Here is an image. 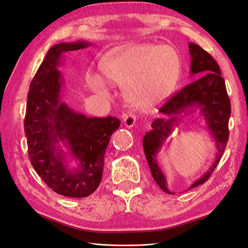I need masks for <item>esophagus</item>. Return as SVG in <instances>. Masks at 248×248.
<instances>
[{
  "instance_id": "34e87169",
  "label": "esophagus",
  "mask_w": 248,
  "mask_h": 248,
  "mask_svg": "<svg viewBox=\"0 0 248 248\" xmlns=\"http://www.w3.org/2000/svg\"><path fill=\"white\" fill-rule=\"evenodd\" d=\"M136 123V116L134 114H127L124 117V124L126 127H132Z\"/></svg>"
}]
</instances>
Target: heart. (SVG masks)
Listing matches in <instances>:
<instances>
[{"label": "heart", "instance_id": "obj_1", "mask_svg": "<svg viewBox=\"0 0 248 248\" xmlns=\"http://www.w3.org/2000/svg\"><path fill=\"white\" fill-rule=\"evenodd\" d=\"M100 70L103 78L97 74L86 78L93 93L109 95L107 81L123 86L124 98L135 107L149 109L169 97L179 79L181 62L171 46L138 44L104 58Z\"/></svg>", "mask_w": 248, "mask_h": 248}]
</instances>
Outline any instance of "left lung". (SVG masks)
<instances>
[{
	"instance_id": "left-lung-1",
	"label": "left lung",
	"mask_w": 248,
	"mask_h": 248,
	"mask_svg": "<svg viewBox=\"0 0 248 248\" xmlns=\"http://www.w3.org/2000/svg\"><path fill=\"white\" fill-rule=\"evenodd\" d=\"M188 47L191 59L190 75L200 77L174 94L159 109V112L166 118L155 119L151 124L153 129L143 138V148L153 177L157 186L168 194L173 193L168 188L167 178L158 166L156 155L166 140L178 127L182 119L180 117L181 114L186 116L199 109V115L203 117L206 129L214 139L217 148L213 164L201 177L191 183L188 189L203 185L208 180L219 163L229 140L231 103L220 69L211 55L199 45L190 42Z\"/></svg>"
}]
</instances>
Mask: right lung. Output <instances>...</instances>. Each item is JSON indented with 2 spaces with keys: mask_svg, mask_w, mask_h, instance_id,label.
<instances>
[{
  "mask_svg": "<svg viewBox=\"0 0 248 248\" xmlns=\"http://www.w3.org/2000/svg\"><path fill=\"white\" fill-rule=\"evenodd\" d=\"M77 41L55 44L47 52L28 93L25 132L31 164L55 193L71 198H85L98 188L104 156L110 137L121 124L116 117H87L62 102L63 77L58 67L62 54L89 47ZM62 141L70 158L60 146ZM75 159L73 167L69 163Z\"/></svg>",
  "mask_w": 248,
  "mask_h": 248,
  "instance_id": "add662e5",
  "label": "right lung"
}]
</instances>
